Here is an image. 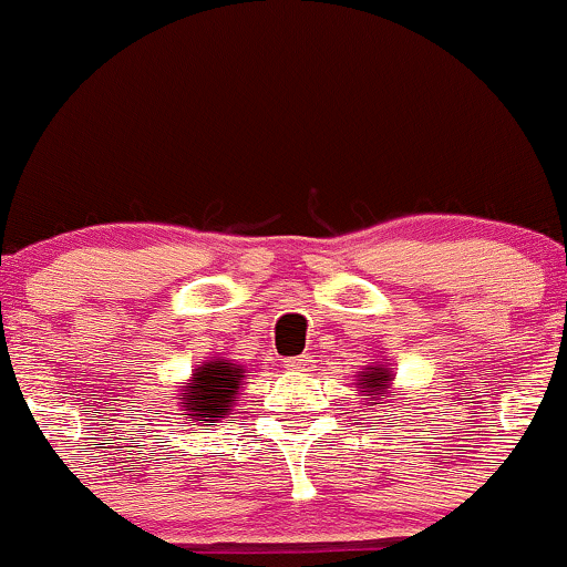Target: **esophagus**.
I'll return each mask as SVG.
<instances>
[{"instance_id": "1", "label": "esophagus", "mask_w": 567, "mask_h": 567, "mask_svg": "<svg viewBox=\"0 0 567 567\" xmlns=\"http://www.w3.org/2000/svg\"><path fill=\"white\" fill-rule=\"evenodd\" d=\"M306 368H309V357H292L288 362V370H296V373H301Z\"/></svg>"}]
</instances>
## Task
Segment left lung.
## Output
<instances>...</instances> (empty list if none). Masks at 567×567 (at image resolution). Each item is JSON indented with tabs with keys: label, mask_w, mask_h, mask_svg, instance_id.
I'll list each match as a JSON object with an SVG mask.
<instances>
[{
	"label": "left lung",
	"mask_w": 567,
	"mask_h": 567,
	"mask_svg": "<svg viewBox=\"0 0 567 567\" xmlns=\"http://www.w3.org/2000/svg\"><path fill=\"white\" fill-rule=\"evenodd\" d=\"M362 379L357 383V389H362L365 396L370 394H379L381 400L383 396H389V386H392V370L386 368H365V373H360ZM375 405H381V402H375Z\"/></svg>",
	"instance_id": "obj_1"
}]
</instances>
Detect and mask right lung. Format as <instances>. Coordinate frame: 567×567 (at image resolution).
Returning a JSON list of instances; mask_svg holds the SVG:
<instances>
[{
	"label": "right lung",
	"mask_w": 567,
	"mask_h": 567,
	"mask_svg": "<svg viewBox=\"0 0 567 567\" xmlns=\"http://www.w3.org/2000/svg\"><path fill=\"white\" fill-rule=\"evenodd\" d=\"M243 365H234L231 360H213L197 368L192 386H186L184 394L178 396V405L186 410L181 415L199 421L205 426H216V421L224 419L231 410V402L239 386H243Z\"/></svg>",
	"instance_id": "add662e5"
}]
</instances>
